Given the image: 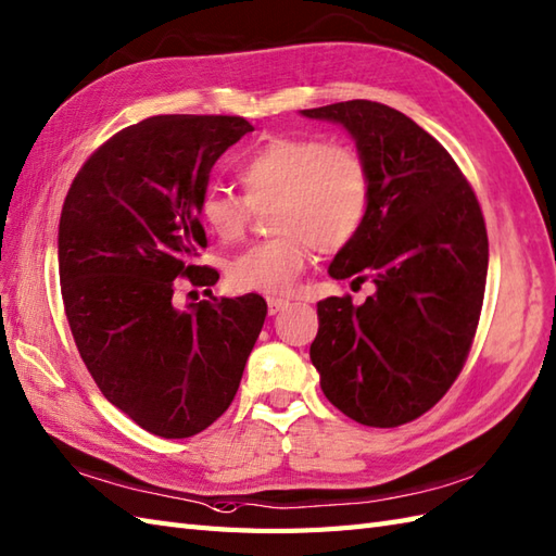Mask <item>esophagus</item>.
Here are the masks:
<instances>
[{
    "label": "esophagus",
    "mask_w": 556,
    "mask_h": 556,
    "mask_svg": "<svg viewBox=\"0 0 556 556\" xmlns=\"http://www.w3.org/2000/svg\"><path fill=\"white\" fill-rule=\"evenodd\" d=\"M283 307H289V301H287V299H267V313H269V315L281 313Z\"/></svg>",
    "instance_id": "esophagus-1"
}]
</instances>
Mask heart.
I'll return each mask as SVG.
<instances>
[{"instance_id":"obj_1","label":"heart","mask_w":556,"mask_h":556,"mask_svg":"<svg viewBox=\"0 0 556 556\" xmlns=\"http://www.w3.org/2000/svg\"><path fill=\"white\" fill-rule=\"evenodd\" d=\"M243 197L208 189L199 201L203 227L223 243L239 241L253 213H269L275 239L231 257L229 287L283 295L317 251H339L363 229L369 175L353 149L317 137H273L237 165Z\"/></svg>"}]
</instances>
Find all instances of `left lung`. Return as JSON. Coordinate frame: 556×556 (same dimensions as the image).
I'll return each instance as SVG.
<instances>
[{
  "instance_id": "left-lung-1",
  "label": "left lung",
  "mask_w": 556,
  "mask_h": 556,
  "mask_svg": "<svg viewBox=\"0 0 556 556\" xmlns=\"http://www.w3.org/2000/svg\"><path fill=\"white\" fill-rule=\"evenodd\" d=\"M301 115L355 139L369 205L329 277L377 287L363 305L351 295L317 303L309 359L333 407L393 429L431 409L469 355L488 275L483 213L450 153L405 113L353 99Z\"/></svg>"
}]
</instances>
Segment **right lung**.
Here are the masks:
<instances>
[{
  "label": "right lung",
  "instance_id": "add662e5",
  "mask_svg": "<svg viewBox=\"0 0 556 556\" xmlns=\"http://www.w3.org/2000/svg\"><path fill=\"white\" fill-rule=\"evenodd\" d=\"M253 132L237 115H156L101 144L73 179L59 223V277L77 351L103 397L141 429L189 438L235 400L267 315L257 293L173 305L191 265L199 201L215 161Z\"/></svg>",
  "mask_w": 556,
  "mask_h": 556
}]
</instances>
